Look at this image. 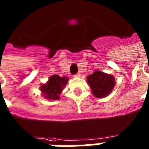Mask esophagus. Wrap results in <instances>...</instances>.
<instances>
[{"mask_svg":"<svg viewBox=\"0 0 149 149\" xmlns=\"http://www.w3.org/2000/svg\"><path fill=\"white\" fill-rule=\"evenodd\" d=\"M74 77H77V78H79V77H81V74H80V73H77V74L75 75Z\"/></svg>","mask_w":149,"mask_h":149,"instance_id":"34e87169","label":"esophagus"}]
</instances>
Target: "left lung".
I'll return each mask as SVG.
<instances>
[{"instance_id": "8db88e82", "label": "left lung", "mask_w": 149, "mask_h": 149, "mask_svg": "<svg viewBox=\"0 0 149 149\" xmlns=\"http://www.w3.org/2000/svg\"><path fill=\"white\" fill-rule=\"evenodd\" d=\"M87 84L93 95L97 98L106 97L112 92L115 86V78L100 70H95L86 77Z\"/></svg>"}]
</instances>
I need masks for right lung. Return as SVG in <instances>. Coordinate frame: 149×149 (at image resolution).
Masks as SVG:
<instances>
[{
	"instance_id": "add662e5",
	"label": "right lung",
	"mask_w": 149,
	"mask_h": 149,
	"mask_svg": "<svg viewBox=\"0 0 149 149\" xmlns=\"http://www.w3.org/2000/svg\"><path fill=\"white\" fill-rule=\"evenodd\" d=\"M69 79L70 78L67 77H61L58 75H52L45 84H42L39 87L42 93V95L49 100H58L59 95L67 84Z\"/></svg>"
}]
</instances>
